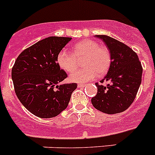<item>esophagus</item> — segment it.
I'll return each instance as SVG.
<instances>
[{
  "label": "esophagus",
  "mask_w": 155,
  "mask_h": 155,
  "mask_svg": "<svg viewBox=\"0 0 155 155\" xmlns=\"http://www.w3.org/2000/svg\"><path fill=\"white\" fill-rule=\"evenodd\" d=\"M86 86L85 84H78V87H84Z\"/></svg>",
  "instance_id": "1"
}]
</instances>
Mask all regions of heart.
<instances>
[{
	"mask_svg": "<svg viewBox=\"0 0 155 155\" xmlns=\"http://www.w3.org/2000/svg\"><path fill=\"white\" fill-rule=\"evenodd\" d=\"M73 53L61 50L57 56L60 68L66 72H71L78 65V60L84 58V69L77 70L70 74V81L84 83L107 73L111 65V55L107 48L102 47L95 41L84 39L77 42L72 47Z\"/></svg>",
	"mask_w": 155,
	"mask_h": 155,
	"instance_id": "obj_1",
	"label": "heart"
}]
</instances>
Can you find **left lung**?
<instances>
[{"label": "left lung", "mask_w": 155, "mask_h": 155, "mask_svg": "<svg viewBox=\"0 0 155 155\" xmlns=\"http://www.w3.org/2000/svg\"><path fill=\"white\" fill-rule=\"evenodd\" d=\"M106 45L111 55L107 74L101 81L107 85H95L96 95L91 98L93 106L107 114H116L130 107L141 84L143 69L139 58L131 48L109 35H96Z\"/></svg>", "instance_id": "1"}]
</instances>
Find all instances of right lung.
Instances as JSON below:
<instances>
[{
  "mask_svg": "<svg viewBox=\"0 0 155 155\" xmlns=\"http://www.w3.org/2000/svg\"><path fill=\"white\" fill-rule=\"evenodd\" d=\"M70 37L50 36L21 52L12 71L16 95L30 113L39 118L58 116L68 107L77 84H59L68 77L57 56Z\"/></svg>",
  "mask_w": 155,
  "mask_h": 155,
  "instance_id": "right-lung-1",
  "label": "right lung"
}]
</instances>
